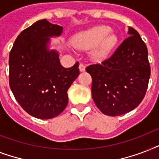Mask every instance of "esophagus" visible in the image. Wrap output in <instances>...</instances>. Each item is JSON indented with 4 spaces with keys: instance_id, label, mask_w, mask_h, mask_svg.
<instances>
[{
    "instance_id": "esophagus-1",
    "label": "esophagus",
    "mask_w": 159,
    "mask_h": 159,
    "mask_svg": "<svg viewBox=\"0 0 159 159\" xmlns=\"http://www.w3.org/2000/svg\"><path fill=\"white\" fill-rule=\"evenodd\" d=\"M79 70H80V72H84L85 70H86V66H85L83 63H80V64H79Z\"/></svg>"
}]
</instances>
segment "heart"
I'll list each match as a JSON object with an SVG mask.
<instances>
[{
	"instance_id": "b5f03b06",
	"label": "heart",
	"mask_w": 159,
	"mask_h": 159,
	"mask_svg": "<svg viewBox=\"0 0 159 159\" xmlns=\"http://www.w3.org/2000/svg\"><path fill=\"white\" fill-rule=\"evenodd\" d=\"M111 29L106 25L92 27L77 34L73 38V44L79 49L92 48L91 56L96 61L105 59L113 49L117 38L113 34H109Z\"/></svg>"
}]
</instances>
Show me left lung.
<instances>
[{"label":"left lung","mask_w":159,"mask_h":159,"mask_svg":"<svg viewBox=\"0 0 159 159\" xmlns=\"http://www.w3.org/2000/svg\"><path fill=\"white\" fill-rule=\"evenodd\" d=\"M128 34L111 57L86 68L92 78V99L106 116H121L136 108L148 88L147 46L134 28L129 27Z\"/></svg>","instance_id":"left-lung-1"}]
</instances>
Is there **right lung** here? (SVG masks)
Returning a JSON list of instances; mask_svg holds the SVG:
<instances>
[{"label": "right lung", "instance_id": "1", "mask_svg": "<svg viewBox=\"0 0 159 159\" xmlns=\"http://www.w3.org/2000/svg\"><path fill=\"white\" fill-rule=\"evenodd\" d=\"M62 27L43 19L24 30L9 55V84L16 100L30 116L46 120L64 111L67 90L79 75V62L65 68L58 54L48 51L52 36H58Z\"/></svg>", "mask_w": 159, "mask_h": 159}]
</instances>
